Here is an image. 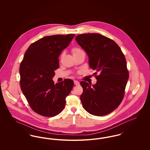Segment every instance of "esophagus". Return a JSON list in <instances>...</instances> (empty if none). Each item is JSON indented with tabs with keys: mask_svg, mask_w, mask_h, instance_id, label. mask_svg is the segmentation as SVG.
<instances>
[{
	"mask_svg": "<svg viewBox=\"0 0 150 150\" xmlns=\"http://www.w3.org/2000/svg\"><path fill=\"white\" fill-rule=\"evenodd\" d=\"M74 84H75V85H76V86H79V82L78 81H77V80H74Z\"/></svg>",
	"mask_w": 150,
	"mask_h": 150,
	"instance_id": "1",
	"label": "esophagus"
}]
</instances>
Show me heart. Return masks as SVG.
<instances>
[{"label":"heart","instance_id":"obj_1","mask_svg":"<svg viewBox=\"0 0 150 150\" xmlns=\"http://www.w3.org/2000/svg\"><path fill=\"white\" fill-rule=\"evenodd\" d=\"M72 53H73V55L78 54H80V53H84L80 48H74L72 50Z\"/></svg>","mask_w":150,"mask_h":150}]
</instances>
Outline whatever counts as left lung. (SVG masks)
Returning <instances> with one entry per match:
<instances>
[{"label":"left lung","mask_w":150,"mask_h":150,"mask_svg":"<svg viewBox=\"0 0 150 150\" xmlns=\"http://www.w3.org/2000/svg\"><path fill=\"white\" fill-rule=\"evenodd\" d=\"M79 45L89 57V65L96 70L94 85L80 81L83 92L80 96L83 106L95 116L112 112L121 103L129 79L125 57L114 40L99 34L89 33L76 36Z\"/></svg>","instance_id":"obj_1"}]
</instances>
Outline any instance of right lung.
I'll use <instances>...</instances> for the list:
<instances>
[{
	"mask_svg": "<svg viewBox=\"0 0 150 150\" xmlns=\"http://www.w3.org/2000/svg\"><path fill=\"white\" fill-rule=\"evenodd\" d=\"M75 36H44L32 43L24 55L20 66L21 88L30 106L38 114L53 117L64 108L74 81L66 79L54 84L52 79L59 67V56Z\"/></svg>",
	"mask_w": 150,
	"mask_h": 150,
	"instance_id": "right-lung-1",
	"label": "right lung"
}]
</instances>
